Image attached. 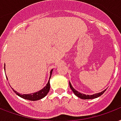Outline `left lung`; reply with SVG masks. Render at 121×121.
I'll return each instance as SVG.
<instances>
[{
	"label": "left lung",
	"instance_id": "8db88e82",
	"mask_svg": "<svg viewBox=\"0 0 121 121\" xmlns=\"http://www.w3.org/2000/svg\"><path fill=\"white\" fill-rule=\"evenodd\" d=\"M69 86H70L71 89L72 90V91H73V92L74 93L75 95H76L78 97H79L80 99H84V100H86V99H96L97 97H99L100 96H101V95L106 91V90H104L103 91H102V92L98 93H95V94L91 95H89L83 94V93H79V91H78L77 90H76L72 86V85H71V83H70V81H69Z\"/></svg>",
	"mask_w": 121,
	"mask_h": 121
}]
</instances>
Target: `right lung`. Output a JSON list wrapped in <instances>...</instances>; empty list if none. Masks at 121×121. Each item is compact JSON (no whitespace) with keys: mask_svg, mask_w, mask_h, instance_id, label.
<instances>
[{"mask_svg":"<svg viewBox=\"0 0 121 121\" xmlns=\"http://www.w3.org/2000/svg\"><path fill=\"white\" fill-rule=\"evenodd\" d=\"M4 69H5V67H4ZM52 71H53V69H52L51 71H50L49 81H48L47 84L43 88H42L41 90L38 91L37 92L33 93H31V94H20V93H19L17 92L16 91L14 90L13 89V91H14V92L16 95H17L19 96H20V97L22 98V99H26V100H29L35 101L43 99V97H45V96L47 95V93H48L49 90H50V78H51V76H52Z\"/></svg>","mask_w":121,"mask_h":121,"instance_id":"1","label":"right lung"}]
</instances>
